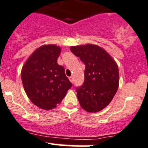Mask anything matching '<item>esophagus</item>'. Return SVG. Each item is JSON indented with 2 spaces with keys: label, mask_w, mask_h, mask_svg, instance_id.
Wrapping results in <instances>:
<instances>
[{
  "label": "esophagus",
  "mask_w": 148,
  "mask_h": 148,
  "mask_svg": "<svg viewBox=\"0 0 148 148\" xmlns=\"http://www.w3.org/2000/svg\"><path fill=\"white\" fill-rule=\"evenodd\" d=\"M69 80H71V83H73V77H72V76L69 77Z\"/></svg>",
  "instance_id": "obj_1"
}]
</instances>
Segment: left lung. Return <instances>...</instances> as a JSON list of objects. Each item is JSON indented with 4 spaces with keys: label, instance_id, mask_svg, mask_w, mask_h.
I'll use <instances>...</instances> for the list:
<instances>
[{
    "label": "left lung",
    "instance_id": "obj_1",
    "mask_svg": "<svg viewBox=\"0 0 148 148\" xmlns=\"http://www.w3.org/2000/svg\"><path fill=\"white\" fill-rule=\"evenodd\" d=\"M71 50L86 65L83 86L77 88L80 106L88 112H98L109 104L119 87L116 62L101 47L91 44L71 47Z\"/></svg>",
    "mask_w": 148,
    "mask_h": 148
}]
</instances>
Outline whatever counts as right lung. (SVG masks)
I'll use <instances>...</instances> for the list:
<instances>
[{
  "instance_id": "1",
  "label": "right lung",
  "mask_w": 148,
  "mask_h": 148,
  "mask_svg": "<svg viewBox=\"0 0 148 148\" xmlns=\"http://www.w3.org/2000/svg\"><path fill=\"white\" fill-rule=\"evenodd\" d=\"M61 48L55 45L39 47L23 65L21 80L31 101L45 110L55 109L72 86L63 66L58 64Z\"/></svg>"
}]
</instances>
